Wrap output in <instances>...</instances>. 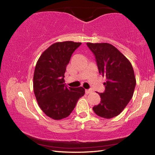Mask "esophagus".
I'll return each mask as SVG.
<instances>
[{
  "instance_id": "1",
  "label": "esophagus",
  "mask_w": 155,
  "mask_h": 155,
  "mask_svg": "<svg viewBox=\"0 0 155 155\" xmlns=\"http://www.w3.org/2000/svg\"><path fill=\"white\" fill-rule=\"evenodd\" d=\"M91 92H92V90H91V89H90V90H85L86 94H90Z\"/></svg>"
}]
</instances>
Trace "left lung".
Wrapping results in <instances>:
<instances>
[{
  "label": "left lung",
  "mask_w": 155,
  "mask_h": 155,
  "mask_svg": "<svg viewBox=\"0 0 155 155\" xmlns=\"http://www.w3.org/2000/svg\"><path fill=\"white\" fill-rule=\"evenodd\" d=\"M95 55L99 73L105 76V90L100 94L101 101L93 107L100 117L117 116L129 103L134 93L136 78L132 65L114 46L108 43H87Z\"/></svg>",
  "instance_id": "left-lung-1"
}]
</instances>
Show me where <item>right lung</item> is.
<instances>
[{
	"label": "right lung",
	"instance_id": "obj_1",
	"mask_svg": "<svg viewBox=\"0 0 155 155\" xmlns=\"http://www.w3.org/2000/svg\"><path fill=\"white\" fill-rule=\"evenodd\" d=\"M81 42L65 41L50 46L37 61L33 91L40 109L47 116L59 120L69 116L78 100L85 94L82 87L64 84V74L73 52Z\"/></svg>",
	"mask_w": 155,
	"mask_h": 155
}]
</instances>
